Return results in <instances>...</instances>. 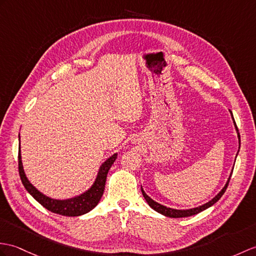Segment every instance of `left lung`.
Returning a JSON list of instances; mask_svg holds the SVG:
<instances>
[{
	"mask_svg": "<svg viewBox=\"0 0 256 256\" xmlns=\"http://www.w3.org/2000/svg\"><path fill=\"white\" fill-rule=\"evenodd\" d=\"M229 111H230V114H231V118H232V121H234V128H236V130L238 140H239V150H240V134H239V130H238L236 124V121H234V116H232V112H231V110H229ZM238 152H239V150H238ZM236 156H238V154H236ZM234 162H236V160H234ZM232 171H234V169L231 170V174H230V176H229V178H228L227 182H226L224 186L222 188V191L219 192V193L215 196V198H212L210 202H207V203H205V204H203V205L198 206V207H194V208H188V210H176V208H170V207H167V206H164V205L159 204L158 202L154 200L152 198H150V196H148V195L145 193L144 190H142V188H140V190H142V196H144V198H145L146 202H147V204L150 205L154 210H156L157 212L162 214V215H164V216H166V217H170V218L190 217V216L196 215V214L203 212V210H207V208H210V206H212L214 204L216 203V202H218L219 200H220V198L224 195V193L226 192V190H227V186H228V184H229L231 174H232Z\"/></svg>",
	"mask_w": 256,
	"mask_h": 256,
	"instance_id": "obj_1",
	"label": "left lung"
}]
</instances>
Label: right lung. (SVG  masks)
<instances>
[{
	"label": "right lung",
	"instance_id": "1",
	"mask_svg": "<svg viewBox=\"0 0 256 256\" xmlns=\"http://www.w3.org/2000/svg\"><path fill=\"white\" fill-rule=\"evenodd\" d=\"M20 138V148H18V170H20V180L24 184V186L27 190V192L30 194L32 198L42 205L44 208L50 210L54 214H58V215L62 216H68V217H75V216H82L84 214H87L94 210L99 203V200L102 198V194L104 191V186H106V174H108L109 169L111 166L114 164L116 159L118 157V154H114V155L110 156L108 159L101 164L99 167L98 174L96 176V179H94L92 186L84 193L80 195H76L74 198H65V200H56L40 192L39 190L34 186L28 180V178L25 174V170L22 167V154H20V136L18 135Z\"/></svg>",
	"mask_w": 256,
	"mask_h": 256
}]
</instances>
